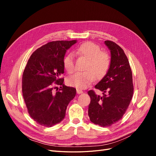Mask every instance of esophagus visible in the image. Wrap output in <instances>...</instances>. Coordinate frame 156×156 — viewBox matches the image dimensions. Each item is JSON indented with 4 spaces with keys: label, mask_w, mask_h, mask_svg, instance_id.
<instances>
[{
    "label": "esophagus",
    "mask_w": 156,
    "mask_h": 156,
    "mask_svg": "<svg viewBox=\"0 0 156 156\" xmlns=\"http://www.w3.org/2000/svg\"><path fill=\"white\" fill-rule=\"evenodd\" d=\"M83 92V90H79V89H77V93L78 94H82Z\"/></svg>",
    "instance_id": "1"
}]
</instances>
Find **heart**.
Wrapping results in <instances>:
<instances>
[{"instance_id":"b5f03b06","label":"heart","mask_w":156,"mask_h":156,"mask_svg":"<svg viewBox=\"0 0 156 156\" xmlns=\"http://www.w3.org/2000/svg\"><path fill=\"white\" fill-rule=\"evenodd\" d=\"M76 53L88 59L84 67L87 71L77 72L68 77L67 82L69 86L78 89H84L91 84L96 79L103 77L107 73L111 65V59L105 52L101 51L100 46L91 41L84 42L76 49ZM64 66L69 73L75 70L74 57L68 54L64 59Z\"/></svg>"}]
</instances>
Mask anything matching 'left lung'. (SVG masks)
Instances as JSON below:
<instances>
[{
    "label": "left lung",
    "mask_w": 156,
    "mask_h": 156,
    "mask_svg": "<svg viewBox=\"0 0 156 156\" xmlns=\"http://www.w3.org/2000/svg\"><path fill=\"white\" fill-rule=\"evenodd\" d=\"M105 44L111 51V65L107 74L95 88L103 92V96L91 90L88 114L94 124L111 126L119 121L133 97V84L129 60L119 45L110 40Z\"/></svg>",
    "instance_id": "left-lung-1"
}]
</instances>
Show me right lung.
Segmentation results:
<instances>
[{
    "mask_svg": "<svg viewBox=\"0 0 156 156\" xmlns=\"http://www.w3.org/2000/svg\"><path fill=\"white\" fill-rule=\"evenodd\" d=\"M76 42H49L36 49L28 60L22 77L23 96L29 115L41 126L60 123L76 94V89L64 85V79L60 78L64 73L66 52ZM54 84L61 86L56 93L52 91Z\"/></svg>",
    "mask_w": 156,
    "mask_h": 156,
    "instance_id": "1",
    "label": "right lung"
}]
</instances>
